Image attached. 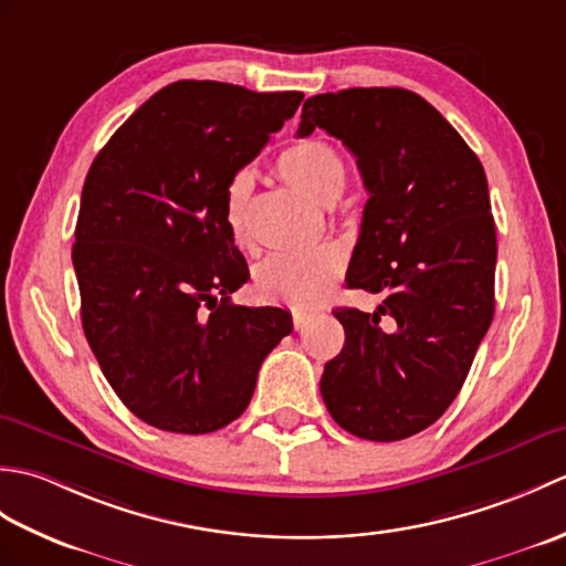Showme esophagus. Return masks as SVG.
Returning <instances> with one entry per match:
<instances>
[{
    "label": "esophagus",
    "mask_w": 566,
    "mask_h": 566,
    "mask_svg": "<svg viewBox=\"0 0 566 566\" xmlns=\"http://www.w3.org/2000/svg\"><path fill=\"white\" fill-rule=\"evenodd\" d=\"M311 316H314V311H306V308H296L292 314V321H294V328L302 331L306 323L311 321Z\"/></svg>",
    "instance_id": "34e87169"
}]
</instances>
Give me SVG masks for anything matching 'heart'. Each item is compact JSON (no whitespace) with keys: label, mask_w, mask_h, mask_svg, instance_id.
Instances as JSON below:
<instances>
[{"label":"heart","mask_w":566,"mask_h":566,"mask_svg":"<svg viewBox=\"0 0 566 566\" xmlns=\"http://www.w3.org/2000/svg\"><path fill=\"white\" fill-rule=\"evenodd\" d=\"M276 172L292 187L321 203L338 199L347 179L343 155L331 143L318 138L296 140L290 148H284L276 158ZM252 191H255V179L248 170L231 175L223 187V226L240 250L252 248ZM343 250L333 243L274 252L252 272V286L264 302L308 306L321 302L331 292V286L343 272Z\"/></svg>","instance_id":"b5f03b06"}]
</instances>
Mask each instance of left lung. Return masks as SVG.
<instances>
[{
    "label": "left lung",
    "mask_w": 566,
    "mask_h": 566,
    "mask_svg": "<svg viewBox=\"0 0 566 566\" xmlns=\"http://www.w3.org/2000/svg\"><path fill=\"white\" fill-rule=\"evenodd\" d=\"M316 128L355 155L369 191L345 282L381 296L375 314L333 311L345 345L321 396L357 438H411L448 411L494 318L484 167L436 106L401 87L316 94L296 136Z\"/></svg>",
    "instance_id": "8db88e82"
}]
</instances>
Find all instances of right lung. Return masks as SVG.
Masks as SVG:
<instances>
[{
	"mask_svg": "<svg viewBox=\"0 0 566 566\" xmlns=\"http://www.w3.org/2000/svg\"><path fill=\"white\" fill-rule=\"evenodd\" d=\"M302 92L182 80L136 109L94 158L72 245L82 328L118 399L153 428L231 423L292 316L235 306L248 264L223 226V187L258 158Z\"/></svg>",
	"mask_w": 566,
	"mask_h": 566,
	"instance_id": "obj_1",
	"label": "right lung"
}]
</instances>
